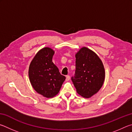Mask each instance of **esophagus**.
<instances>
[{"label": "esophagus", "instance_id": "esophagus-1", "mask_svg": "<svg viewBox=\"0 0 132 132\" xmlns=\"http://www.w3.org/2000/svg\"><path fill=\"white\" fill-rule=\"evenodd\" d=\"M70 79V75H67L66 76V81H68Z\"/></svg>", "mask_w": 132, "mask_h": 132}]
</instances>
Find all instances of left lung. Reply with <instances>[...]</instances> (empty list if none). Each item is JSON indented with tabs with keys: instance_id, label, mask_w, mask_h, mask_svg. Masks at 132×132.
Instances as JSON below:
<instances>
[{
	"instance_id": "1",
	"label": "left lung",
	"mask_w": 132,
	"mask_h": 132,
	"mask_svg": "<svg viewBox=\"0 0 132 132\" xmlns=\"http://www.w3.org/2000/svg\"><path fill=\"white\" fill-rule=\"evenodd\" d=\"M76 70L72 77L77 93L84 98H90L97 93L105 79L103 62L93 51L82 47L75 54Z\"/></svg>"
}]
</instances>
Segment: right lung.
Returning a JSON list of instances; mask_svg holds the SVG:
<instances>
[{
  "label": "right lung",
  "mask_w": 132,
  "mask_h": 132,
  "mask_svg": "<svg viewBox=\"0 0 132 132\" xmlns=\"http://www.w3.org/2000/svg\"><path fill=\"white\" fill-rule=\"evenodd\" d=\"M54 51L50 47L42 48L30 63L28 75L31 84L37 93L46 98H52L59 93L64 76L52 62Z\"/></svg>",
  "instance_id": "add662e5"
}]
</instances>
